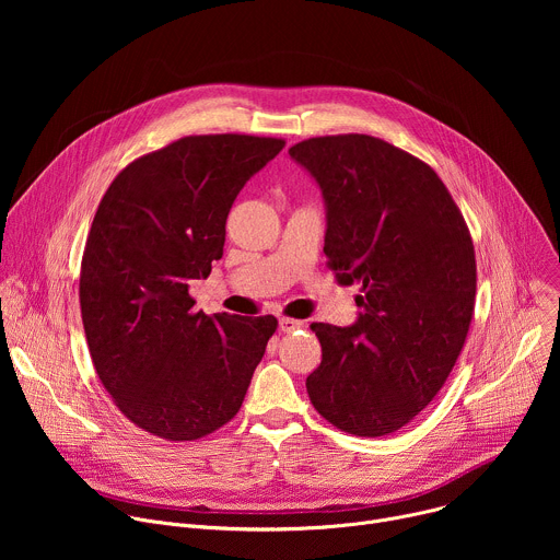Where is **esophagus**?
Returning <instances> with one entry per match:
<instances>
[{"label": "esophagus", "mask_w": 560, "mask_h": 560, "mask_svg": "<svg viewBox=\"0 0 560 560\" xmlns=\"http://www.w3.org/2000/svg\"><path fill=\"white\" fill-rule=\"evenodd\" d=\"M279 328H281V332H294V330H301V328H303V322H299V318L281 316V318H279Z\"/></svg>", "instance_id": "1"}]
</instances>
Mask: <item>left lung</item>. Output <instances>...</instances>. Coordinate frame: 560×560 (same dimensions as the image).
<instances>
[{
  "label": "left lung",
  "mask_w": 560,
  "mask_h": 560,
  "mask_svg": "<svg viewBox=\"0 0 560 560\" xmlns=\"http://www.w3.org/2000/svg\"><path fill=\"white\" fill-rule=\"evenodd\" d=\"M290 156L322 186L328 268L361 290L354 326L312 324L322 365L305 378L307 396L335 428L387 436L432 401L465 346L471 234L441 177L378 137H312Z\"/></svg>",
  "instance_id": "obj_1"
}]
</instances>
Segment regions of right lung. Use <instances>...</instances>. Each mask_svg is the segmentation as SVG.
I'll list each match as a JSON object with an SVG mask.
<instances>
[{
    "instance_id": "1",
    "label": "right lung",
    "mask_w": 560,
    "mask_h": 560,
    "mask_svg": "<svg viewBox=\"0 0 560 560\" xmlns=\"http://www.w3.org/2000/svg\"><path fill=\"white\" fill-rule=\"evenodd\" d=\"M283 139L190 135L130 162L95 212L79 305L119 412L166 441H197L244 404L277 318L195 307L190 279L221 259L225 219Z\"/></svg>"
}]
</instances>
